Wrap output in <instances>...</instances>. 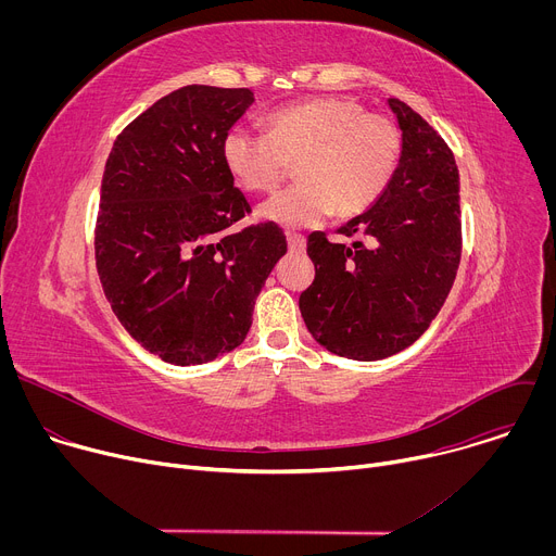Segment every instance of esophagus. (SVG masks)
I'll use <instances>...</instances> for the list:
<instances>
[{"label": "esophagus", "mask_w": 556, "mask_h": 556, "mask_svg": "<svg viewBox=\"0 0 556 556\" xmlns=\"http://www.w3.org/2000/svg\"><path fill=\"white\" fill-rule=\"evenodd\" d=\"M288 249L292 253H303L305 251V237L299 232H288Z\"/></svg>", "instance_id": "obj_1"}]
</instances>
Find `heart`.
Wrapping results in <instances>:
<instances>
[{"label":"heart","instance_id":"obj_1","mask_svg":"<svg viewBox=\"0 0 556 556\" xmlns=\"http://www.w3.org/2000/svg\"><path fill=\"white\" fill-rule=\"evenodd\" d=\"M403 157V131L341 97L312 99L268 114V131L235 125L222 140V161L251 193L273 191L296 163V182L268 198L260 213L286 228L326 222L334 208L354 217L389 189Z\"/></svg>","mask_w":556,"mask_h":556}]
</instances>
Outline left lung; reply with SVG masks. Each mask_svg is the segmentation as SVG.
Listing matches in <instances>:
<instances>
[{
  "instance_id": "1",
  "label": "left lung",
  "mask_w": 556,
  "mask_h": 556,
  "mask_svg": "<svg viewBox=\"0 0 556 556\" xmlns=\"http://www.w3.org/2000/svg\"><path fill=\"white\" fill-rule=\"evenodd\" d=\"M403 157L389 189L339 228L352 244L307 235L314 281L299 309L314 341L352 361H380L416 343L444 305L462 257L459 174L444 138L389 99Z\"/></svg>"
}]
</instances>
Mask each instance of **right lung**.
I'll return each mask as SVG.
<instances>
[{
	"instance_id": "1",
	"label": "right lung",
	"mask_w": 556,
	"mask_h": 556,
	"mask_svg": "<svg viewBox=\"0 0 556 556\" xmlns=\"http://www.w3.org/2000/svg\"><path fill=\"white\" fill-rule=\"evenodd\" d=\"M247 88L185 86L114 140L94 228L103 292L149 354L202 365L242 345L255 299L286 255L275 222L228 228L253 208L222 140L253 103Z\"/></svg>"
}]
</instances>
